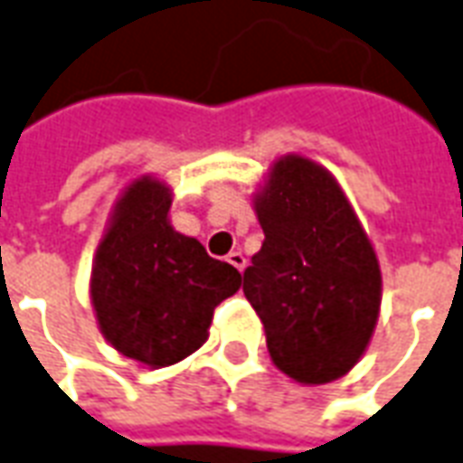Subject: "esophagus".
Masks as SVG:
<instances>
[{
  "label": "esophagus",
  "instance_id": "esophagus-1",
  "mask_svg": "<svg viewBox=\"0 0 463 463\" xmlns=\"http://www.w3.org/2000/svg\"><path fill=\"white\" fill-rule=\"evenodd\" d=\"M228 262H231V265L235 267L238 272H242V269H245V265H248V260H245V255H242V252H231V255H228Z\"/></svg>",
  "mask_w": 463,
  "mask_h": 463
}]
</instances>
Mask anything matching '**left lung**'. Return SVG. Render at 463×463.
<instances>
[{"instance_id":"1","label":"left lung","mask_w":463,"mask_h":463,"mask_svg":"<svg viewBox=\"0 0 463 463\" xmlns=\"http://www.w3.org/2000/svg\"><path fill=\"white\" fill-rule=\"evenodd\" d=\"M265 232L242 292L277 368L304 385L344 378L378 324L380 262L334 174L284 154L252 196Z\"/></svg>"}]
</instances>
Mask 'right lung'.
Wrapping results in <instances>:
<instances>
[{"label": "right lung", "mask_w": 463, "mask_h": 463, "mask_svg": "<svg viewBox=\"0 0 463 463\" xmlns=\"http://www.w3.org/2000/svg\"><path fill=\"white\" fill-rule=\"evenodd\" d=\"M171 198L156 176L127 184L90 272L92 311L105 341L149 368H166L198 351L213 309L242 284L235 267L174 231Z\"/></svg>", "instance_id": "1"}]
</instances>
